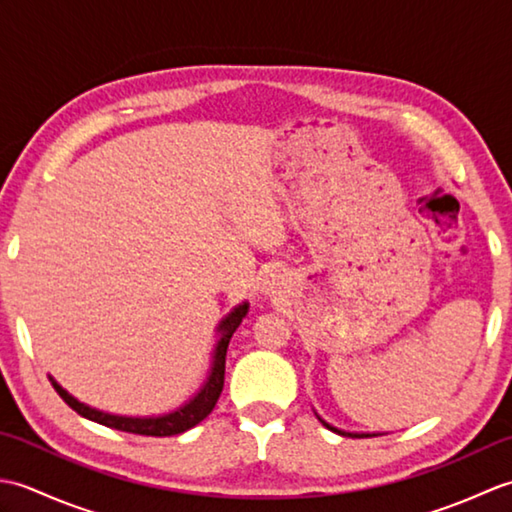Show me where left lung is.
<instances>
[{
    "label": "left lung",
    "mask_w": 512,
    "mask_h": 512,
    "mask_svg": "<svg viewBox=\"0 0 512 512\" xmlns=\"http://www.w3.org/2000/svg\"><path fill=\"white\" fill-rule=\"evenodd\" d=\"M321 420V418H319ZM323 422V427H328L330 431H334V433H339V436H350V438H369L372 436V433H350V431H341V429H336V427H332V424H328L325 420H321ZM376 436V433H374Z\"/></svg>",
    "instance_id": "left-lung-1"
}]
</instances>
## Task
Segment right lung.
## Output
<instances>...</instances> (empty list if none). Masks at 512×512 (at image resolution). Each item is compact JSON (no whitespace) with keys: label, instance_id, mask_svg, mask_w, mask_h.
I'll use <instances>...</instances> for the list:
<instances>
[{"label":"right lung","instance_id":"1","mask_svg":"<svg viewBox=\"0 0 512 512\" xmlns=\"http://www.w3.org/2000/svg\"><path fill=\"white\" fill-rule=\"evenodd\" d=\"M248 312V303H242L237 306L228 317L220 323V341H217L215 347V356H213V367L211 374L206 378L204 387L198 391V396H193L187 405L167 413V416H158V418H127V416H112V413H105L99 409H92L83 402L70 396L59 383H54L52 387L57 389V394L68 402V405L79 413V416L94 420L99 424H105V427H112L118 431H127V433H138V436H156V438H165V436H178V433H184L187 429L195 427V424L202 422L209 413L213 411L217 398L222 394L224 387V365H226V350H228V341H231L233 332L239 328V323L246 317Z\"/></svg>","mask_w":512,"mask_h":512}]
</instances>
